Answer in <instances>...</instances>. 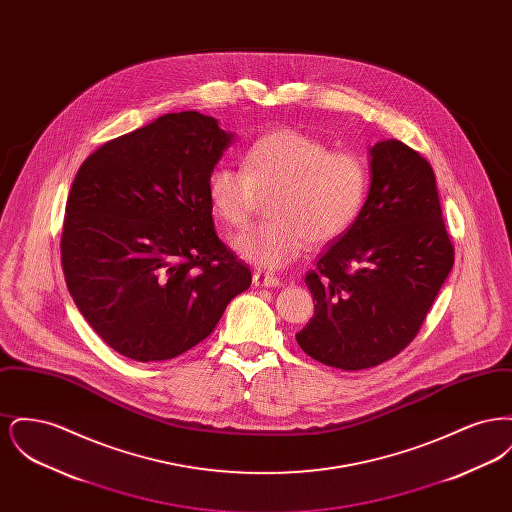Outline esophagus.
Wrapping results in <instances>:
<instances>
[{
	"instance_id": "34e87169",
	"label": "esophagus",
	"mask_w": 512,
	"mask_h": 512,
	"mask_svg": "<svg viewBox=\"0 0 512 512\" xmlns=\"http://www.w3.org/2000/svg\"><path fill=\"white\" fill-rule=\"evenodd\" d=\"M253 284L261 286V288H278V286H282V280L276 278L274 274H268V272H255L253 274Z\"/></svg>"
}]
</instances>
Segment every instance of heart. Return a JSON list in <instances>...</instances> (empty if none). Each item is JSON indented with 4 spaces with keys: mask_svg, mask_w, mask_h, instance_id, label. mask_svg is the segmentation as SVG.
<instances>
[{
    "mask_svg": "<svg viewBox=\"0 0 512 512\" xmlns=\"http://www.w3.org/2000/svg\"><path fill=\"white\" fill-rule=\"evenodd\" d=\"M368 172L347 151L297 128L261 136L245 153V169L217 165L207 178L213 211L230 226H245L261 195H272L270 220L232 238L251 265L278 270L295 261L307 242L328 244L361 213Z\"/></svg>",
    "mask_w": 512,
    "mask_h": 512,
    "instance_id": "1",
    "label": "heart"
}]
</instances>
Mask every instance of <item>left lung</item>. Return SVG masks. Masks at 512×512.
<instances>
[{
    "label": "left lung",
    "mask_w": 512,
    "mask_h": 512,
    "mask_svg": "<svg viewBox=\"0 0 512 512\" xmlns=\"http://www.w3.org/2000/svg\"><path fill=\"white\" fill-rule=\"evenodd\" d=\"M365 205L305 278L315 315L295 334L318 363L380 365L420 330L453 268L430 163L399 140L368 149Z\"/></svg>",
    "instance_id": "obj_1"
}]
</instances>
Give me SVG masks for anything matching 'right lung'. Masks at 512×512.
Here are the masks:
<instances>
[{
    "label": "right lung",
    "mask_w": 512,
    "mask_h": 512,
    "mask_svg": "<svg viewBox=\"0 0 512 512\" xmlns=\"http://www.w3.org/2000/svg\"><path fill=\"white\" fill-rule=\"evenodd\" d=\"M197 111L169 113L94 151L76 172L61 234L67 288L86 322L134 361L205 340L251 284L219 240L209 172L234 142Z\"/></svg>",
    "instance_id": "1"
}]
</instances>
